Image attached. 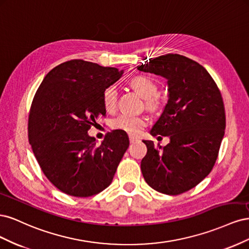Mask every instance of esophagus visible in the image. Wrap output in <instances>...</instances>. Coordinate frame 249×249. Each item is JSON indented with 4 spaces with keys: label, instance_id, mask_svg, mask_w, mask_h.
I'll list each match as a JSON object with an SVG mask.
<instances>
[{
    "label": "esophagus",
    "instance_id": "34e87169",
    "mask_svg": "<svg viewBox=\"0 0 249 249\" xmlns=\"http://www.w3.org/2000/svg\"><path fill=\"white\" fill-rule=\"evenodd\" d=\"M129 139H130V142H131V143H135L136 141H138V138L134 137V136H130V137H129Z\"/></svg>",
    "mask_w": 249,
    "mask_h": 249
}]
</instances>
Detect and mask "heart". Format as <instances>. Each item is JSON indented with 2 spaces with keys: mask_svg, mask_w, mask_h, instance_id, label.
<instances>
[{
  "mask_svg": "<svg viewBox=\"0 0 249 249\" xmlns=\"http://www.w3.org/2000/svg\"><path fill=\"white\" fill-rule=\"evenodd\" d=\"M130 85L143 99L149 101L150 104L154 97L158 93V86L156 82L145 76L134 77ZM117 102V88L114 85L107 86L103 91V104L107 111H113L116 107ZM147 124V119L142 116L132 115H120L113 120L111 126L113 130L122 131L124 133L130 134L132 136H137L144 129Z\"/></svg>",
  "mask_w": 249,
  "mask_h": 249,
  "instance_id": "b5f03b06",
  "label": "heart"
}]
</instances>
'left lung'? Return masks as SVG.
I'll use <instances>...</instances> for the list:
<instances>
[{"instance_id":"obj_1","label":"left lung","mask_w":249,"mask_h":249,"mask_svg":"<svg viewBox=\"0 0 249 249\" xmlns=\"http://www.w3.org/2000/svg\"><path fill=\"white\" fill-rule=\"evenodd\" d=\"M137 70L167 80L168 101L150 130L168 136L166 146L143 140L141 161L145 182L158 192L178 195L198 185L212 170L225 130L221 93L205 67L185 56L167 54L150 59Z\"/></svg>"}]
</instances>
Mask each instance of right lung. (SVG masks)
<instances>
[{
    "label": "right lung",
    "instance_id": "1",
    "mask_svg": "<svg viewBox=\"0 0 249 249\" xmlns=\"http://www.w3.org/2000/svg\"><path fill=\"white\" fill-rule=\"evenodd\" d=\"M124 71L74 59L42 80L30 109L29 142L39 166L60 191L76 197L102 192L112 183L129 147L126 133L112 131L101 145L88 135L106 115L103 91Z\"/></svg>",
    "mask_w": 249,
    "mask_h": 249
}]
</instances>
